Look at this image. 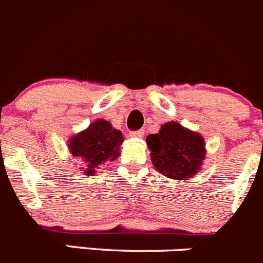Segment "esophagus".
<instances>
[{
  "mask_svg": "<svg viewBox=\"0 0 263 263\" xmlns=\"http://www.w3.org/2000/svg\"><path fill=\"white\" fill-rule=\"evenodd\" d=\"M129 136L134 137V139H141L144 136V131L142 129H139V131H131L129 132Z\"/></svg>",
  "mask_w": 263,
  "mask_h": 263,
  "instance_id": "1",
  "label": "esophagus"
}]
</instances>
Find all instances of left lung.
Instances as JSON below:
<instances>
[{
	"label": "left lung",
	"instance_id": "1",
	"mask_svg": "<svg viewBox=\"0 0 263 263\" xmlns=\"http://www.w3.org/2000/svg\"><path fill=\"white\" fill-rule=\"evenodd\" d=\"M154 167L164 176L185 180L195 175L205 158L204 140L176 122L163 124L159 134L146 137Z\"/></svg>",
	"mask_w": 263,
	"mask_h": 263
}]
</instances>
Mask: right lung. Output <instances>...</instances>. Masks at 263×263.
<instances>
[{"instance_id": "obj_1", "label": "right lung", "mask_w": 263, "mask_h": 263, "mask_svg": "<svg viewBox=\"0 0 263 263\" xmlns=\"http://www.w3.org/2000/svg\"><path fill=\"white\" fill-rule=\"evenodd\" d=\"M122 141L121 131L113 128L109 122L99 119L70 139L69 150L73 157L83 160L86 175H92L99 165L113 162L118 157Z\"/></svg>"}]
</instances>
